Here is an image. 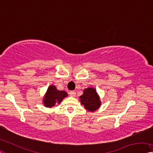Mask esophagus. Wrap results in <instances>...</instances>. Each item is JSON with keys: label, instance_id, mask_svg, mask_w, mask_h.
I'll return each mask as SVG.
<instances>
[{"label": "esophagus", "instance_id": "obj_1", "mask_svg": "<svg viewBox=\"0 0 153 153\" xmlns=\"http://www.w3.org/2000/svg\"><path fill=\"white\" fill-rule=\"evenodd\" d=\"M69 94L71 97H75V96H76V92H75V91H70Z\"/></svg>", "mask_w": 153, "mask_h": 153}]
</instances>
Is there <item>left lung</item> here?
I'll use <instances>...</instances> for the list:
<instances>
[{"label": "left lung", "mask_w": 153, "mask_h": 153, "mask_svg": "<svg viewBox=\"0 0 153 153\" xmlns=\"http://www.w3.org/2000/svg\"><path fill=\"white\" fill-rule=\"evenodd\" d=\"M79 101L87 111L92 112L98 110L101 105L100 97L96 89L93 87L84 90L83 94L79 97Z\"/></svg>", "instance_id": "obj_1"}]
</instances>
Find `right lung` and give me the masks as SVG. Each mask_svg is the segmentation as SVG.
Instances as JSON below:
<instances>
[{"mask_svg": "<svg viewBox=\"0 0 153 153\" xmlns=\"http://www.w3.org/2000/svg\"><path fill=\"white\" fill-rule=\"evenodd\" d=\"M68 96L65 91H59L54 85H50L43 99V104L46 108H52L56 103H60Z\"/></svg>", "mask_w": 153, "mask_h": 153, "instance_id": "add662e5", "label": "right lung"}]
</instances>
